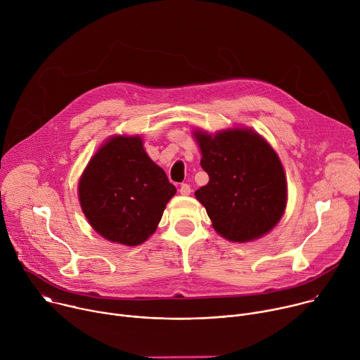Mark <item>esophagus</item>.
I'll return each instance as SVG.
<instances>
[{"instance_id": "esophagus-1", "label": "esophagus", "mask_w": 360, "mask_h": 360, "mask_svg": "<svg viewBox=\"0 0 360 360\" xmlns=\"http://www.w3.org/2000/svg\"><path fill=\"white\" fill-rule=\"evenodd\" d=\"M179 192H181V195H189V193L192 192L191 185H188V184H182V185L179 186Z\"/></svg>"}]
</instances>
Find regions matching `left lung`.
<instances>
[{"label": "left lung", "instance_id": "left-lung-1", "mask_svg": "<svg viewBox=\"0 0 360 360\" xmlns=\"http://www.w3.org/2000/svg\"><path fill=\"white\" fill-rule=\"evenodd\" d=\"M210 182L195 191L215 231L232 242L268 233L286 207V179L271 145L250 129L195 132Z\"/></svg>", "mask_w": 360, "mask_h": 360}]
</instances>
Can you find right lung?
<instances>
[{
	"label": "right lung",
	"instance_id": "1",
	"mask_svg": "<svg viewBox=\"0 0 360 360\" xmlns=\"http://www.w3.org/2000/svg\"><path fill=\"white\" fill-rule=\"evenodd\" d=\"M78 192L88 222L101 236L135 246L155 232L176 189L146 155L139 136H115L89 161Z\"/></svg>",
	"mask_w": 360,
	"mask_h": 360
}]
</instances>
